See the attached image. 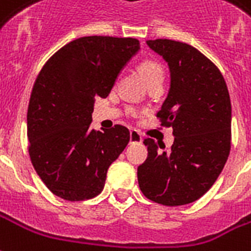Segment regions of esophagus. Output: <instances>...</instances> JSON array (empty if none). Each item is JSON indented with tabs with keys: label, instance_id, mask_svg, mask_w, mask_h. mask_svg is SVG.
<instances>
[{
	"label": "esophagus",
	"instance_id": "obj_1",
	"mask_svg": "<svg viewBox=\"0 0 251 251\" xmlns=\"http://www.w3.org/2000/svg\"><path fill=\"white\" fill-rule=\"evenodd\" d=\"M142 142V135L137 130L130 131V144H141Z\"/></svg>",
	"mask_w": 251,
	"mask_h": 251
}]
</instances>
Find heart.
Returning <instances> with one entry per match:
<instances>
[{
  "label": "heart",
  "instance_id": "obj_1",
  "mask_svg": "<svg viewBox=\"0 0 251 251\" xmlns=\"http://www.w3.org/2000/svg\"><path fill=\"white\" fill-rule=\"evenodd\" d=\"M138 70H140V73L142 74V77H144L149 86L157 82L162 83L163 68L158 61H155L153 58L142 59L138 64Z\"/></svg>",
  "mask_w": 251,
  "mask_h": 251
}]
</instances>
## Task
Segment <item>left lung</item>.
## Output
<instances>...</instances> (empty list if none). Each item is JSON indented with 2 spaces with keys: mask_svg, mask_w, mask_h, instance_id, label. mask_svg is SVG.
<instances>
[{
  "mask_svg": "<svg viewBox=\"0 0 251 251\" xmlns=\"http://www.w3.org/2000/svg\"><path fill=\"white\" fill-rule=\"evenodd\" d=\"M148 45L170 68L172 85L157 118L161 126L173 127L176 138L169 150L145 140L148 158L138 166V185L150 201L186 205L214 185L229 157V90L220 69L196 48L166 38Z\"/></svg>",
  "mask_w": 251,
  "mask_h": 251,
  "instance_id": "left-lung-1",
  "label": "left lung"
}]
</instances>
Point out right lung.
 <instances>
[{
  "mask_svg": "<svg viewBox=\"0 0 251 251\" xmlns=\"http://www.w3.org/2000/svg\"><path fill=\"white\" fill-rule=\"evenodd\" d=\"M138 49L135 38L81 37L41 69L27 107L29 155L54 196L83 201L103 190L107 169L129 144L130 133L122 125L93 130V103L109 96Z\"/></svg>",
  "mask_w": 251,
  "mask_h": 251,
  "instance_id": "1",
  "label": "right lung"
}]
</instances>
